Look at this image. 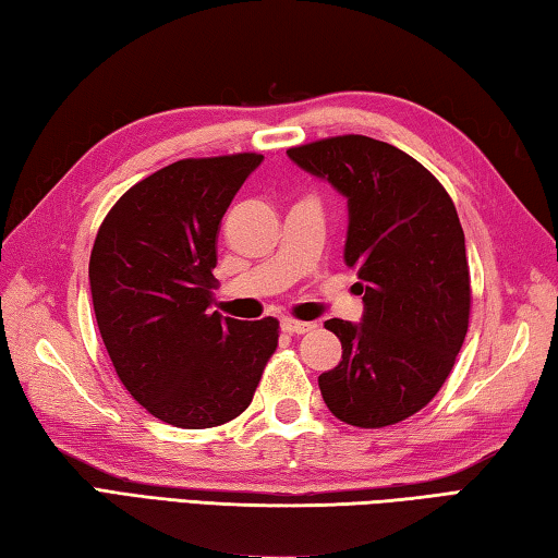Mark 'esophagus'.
I'll return each mask as SVG.
<instances>
[{
    "label": "esophagus",
    "instance_id": "esophagus-1",
    "mask_svg": "<svg viewBox=\"0 0 558 558\" xmlns=\"http://www.w3.org/2000/svg\"><path fill=\"white\" fill-rule=\"evenodd\" d=\"M281 328L287 330L291 336H301V333H308V330H314L316 324H306V320H296V318H284L281 320Z\"/></svg>",
    "mask_w": 558,
    "mask_h": 558
}]
</instances>
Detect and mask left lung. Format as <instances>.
<instances>
[{"mask_svg":"<svg viewBox=\"0 0 558 558\" xmlns=\"http://www.w3.org/2000/svg\"><path fill=\"white\" fill-rule=\"evenodd\" d=\"M287 154L348 198L345 262L365 294L363 324L326 320L343 360L318 377L324 402L350 426L404 422L438 395L468 333L473 289L456 205L426 166L373 136Z\"/></svg>","mask_w":558,"mask_h":558,"instance_id":"1","label":"left lung"}]
</instances>
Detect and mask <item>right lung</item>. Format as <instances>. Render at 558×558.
<instances>
[{"label":"right lung","instance_id":"obj_1","mask_svg":"<svg viewBox=\"0 0 558 558\" xmlns=\"http://www.w3.org/2000/svg\"><path fill=\"white\" fill-rule=\"evenodd\" d=\"M257 151L181 159L134 183L97 230L93 308L117 377L179 428L232 422L279 345V320L210 311L222 215Z\"/></svg>","mask_w":558,"mask_h":558}]
</instances>
